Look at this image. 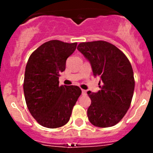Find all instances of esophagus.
I'll list each match as a JSON object with an SVG mask.
<instances>
[{"label":"esophagus","instance_id":"34e87169","mask_svg":"<svg viewBox=\"0 0 153 153\" xmlns=\"http://www.w3.org/2000/svg\"><path fill=\"white\" fill-rule=\"evenodd\" d=\"M82 95H86V91L84 90V89H82Z\"/></svg>","mask_w":153,"mask_h":153}]
</instances>
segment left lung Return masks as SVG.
Listing matches in <instances>:
<instances>
[{
    "instance_id": "left-lung-1",
    "label": "left lung",
    "mask_w": 153,
    "mask_h": 153,
    "mask_svg": "<svg viewBox=\"0 0 153 153\" xmlns=\"http://www.w3.org/2000/svg\"><path fill=\"white\" fill-rule=\"evenodd\" d=\"M77 49L90 62L94 76L101 77L103 83L96 93L87 92L92 101L87 109L89 121L101 128L117 124L133 96L135 79L130 62L118 48L104 41L80 43Z\"/></svg>"
}]
</instances>
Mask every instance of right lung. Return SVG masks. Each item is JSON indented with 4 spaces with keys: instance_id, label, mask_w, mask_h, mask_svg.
I'll use <instances>...</instances> for the list:
<instances>
[{
    "instance_id": "1",
    "label": "right lung",
    "mask_w": 153,
    "mask_h": 153,
    "mask_svg": "<svg viewBox=\"0 0 153 153\" xmlns=\"http://www.w3.org/2000/svg\"><path fill=\"white\" fill-rule=\"evenodd\" d=\"M77 43L58 40L47 41L29 56L24 81V92L29 111L44 127L58 128L69 121L81 94L77 86H59L60 73Z\"/></svg>"
}]
</instances>
